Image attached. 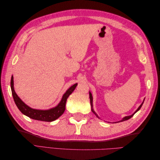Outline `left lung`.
<instances>
[{
    "mask_svg": "<svg viewBox=\"0 0 160 160\" xmlns=\"http://www.w3.org/2000/svg\"><path fill=\"white\" fill-rule=\"evenodd\" d=\"M89 99H90V103H91V111H92V112H93L95 115H96V117L97 118H99V116L98 115V114H97L96 113H95V111H94V109H93V96H92V94H91V92L89 91ZM144 100H145V99H143V102H142V103L139 106V108L137 109V110L135 111V112L132 114V115H129V116H125V117H124L122 120H120V121H119V122H113V123H119V122H124V121H126V120H128V119H130L131 118H132L133 116V115L136 113V112H138V111L140 109V108H142V105H143V102H144ZM100 119V118H99Z\"/></svg>",
    "mask_w": 160,
    "mask_h": 160,
    "instance_id": "8db88e82",
    "label": "left lung"
}]
</instances>
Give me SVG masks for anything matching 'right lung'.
I'll return each instance as SVG.
<instances>
[{
	"mask_svg": "<svg viewBox=\"0 0 160 160\" xmlns=\"http://www.w3.org/2000/svg\"><path fill=\"white\" fill-rule=\"evenodd\" d=\"M77 83L74 84L66 91L65 93L62 97V99L55 108H51L49 109H36L30 108L26 103H25L21 99V98L17 95L14 89V81L13 76L11 77V88L12 91V95L13 99L17 106L18 109L21 111V112L27 117L30 118L32 119H35L38 121H42V122H53L59 118L60 116L63 114L65 110V106L67 99L69 98V96L72 93V91L75 90Z\"/></svg>",
	"mask_w": 160,
	"mask_h": 160,
	"instance_id": "1",
	"label": "right lung"
}]
</instances>
